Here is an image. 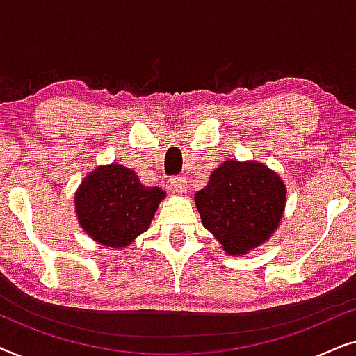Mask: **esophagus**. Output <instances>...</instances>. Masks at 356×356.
<instances>
[{
  "instance_id": "esophagus-1",
  "label": "esophagus",
  "mask_w": 356,
  "mask_h": 356,
  "mask_svg": "<svg viewBox=\"0 0 356 356\" xmlns=\"http://www.w3.org/2000/svg\"><path fill=\"white\" fill-rule=\"evenodd\" d=\"M186 178L184 177H173L172 179H170V188L173 189L175 193L178 194H184L188 191V184H186Z\"/></svg>"
}]
</instances>
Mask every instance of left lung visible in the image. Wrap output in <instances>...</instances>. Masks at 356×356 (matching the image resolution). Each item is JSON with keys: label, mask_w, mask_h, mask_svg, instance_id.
Instances as JSON below:
<instances>
[{"label": "left lung", "mask_w": 356, "mask_h": 356, "mask_svg": "<svg viewBox=\"0 0 356 356\" xmlns=\"http://www.w3.org/2000/svg\"><path fill=\"white\" fill-rule=\"evenodd\" d=\"M282 178L259 162L225 160L196 193L202 225L227 254L240 256L269 240L285 209Z\"/></svg>", "instance_id": "1"}]
</instances>
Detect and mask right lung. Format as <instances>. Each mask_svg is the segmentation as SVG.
I'll list each match as a JSON object with an SVG mask.
<instances>
[{
	"label": "right lung",
	"mask_w": 356,
	"mask_h": 356,
	"mask_svg": "<svg viewBox=\"0 0 356 356\" xmlns=\"http://www.w3.org/2000/svg\"><path fill=\"white\" fill-rule=\"evenodd\" d=\"M163 197L165 191L144 186L133 170L110 163L97 167L77 188L76 216L92 240L121 250L149 230Z\"/></svg>",
	"instance_id": "1"
}]
</instances>
